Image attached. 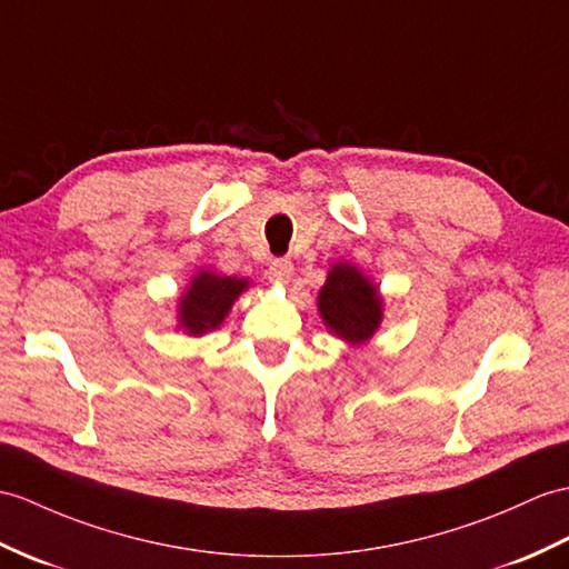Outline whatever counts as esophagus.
<instances>
[{
	"instance_id": "esophagus-1",
	"label": "esophagus",
	"mask_w": 569,
	"mask_h": 569,
	"mask_svg": "<svg viewBox=\"0 0 569 569\" xmlns=\"http://www.w3.org/2000/svg\"><path fill=\"white\" fill-rule=\"evenodd\" d=\"M269 281L273 283H288L290 276H293V263H290V259H273L269 263Z\"/></svg>"
}]
</instances>
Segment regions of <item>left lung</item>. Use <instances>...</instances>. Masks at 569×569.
Masks as SVG:
<instances>
[{"mask_svg": "<svg viewBox=\"0 0 569 569\" xmlns=\"http://www.w3.org/2000/svg\"><path fill=\"white\" fill-rule=\"evenodd\" d=\"M322 320L329 329L349 341L359 345L371 337L380 325V298L373 283L349 263H337L327 276V283L320 290Z\"/></svg>", "mask_w": 569, "mask_h": 569, "instance_id": "left-lung-1", "label": "left lung"}]
</instances>
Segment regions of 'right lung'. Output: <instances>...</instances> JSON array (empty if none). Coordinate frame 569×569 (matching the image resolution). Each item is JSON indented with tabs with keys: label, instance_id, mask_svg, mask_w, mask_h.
I'll return each instance as SVG.
<instances>
[{
	"label": "right lung",
	"instance_id": "obj_1",
	"mask_svg": "<svg viewBox=\"0 0 569 569\" xmlns=\"http://www.w3.org/2000/svg\"><path fill=\"white\" fill-rule=\"evenodd\" d=\"M244 288V279H228V276L201 271L191 281L189 293L181 298V327L193 337L208 332V329H216Z\"/></svg>",
	"mask_w": 569,
	"mask_h": 569
}]
</instances>
